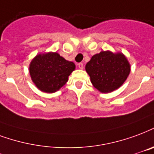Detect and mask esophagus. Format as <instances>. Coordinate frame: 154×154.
<instances>
[{"instance_id":"34e87169","label":"esophagus","mask_w":154,"mask_h":154,"mask_svg":"<svg viewBox=\"0 0 154 154\" xmlns=\"http://www.w3.org/2000/svg\"><path fill=\"white\" fill-rule=\"evenodd\" d=\"M77 66H78V68H80V69H83V68H84V65H83L82 63H79L77 64Z\"/></svg>"}]
</instances>
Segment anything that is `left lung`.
<instances>
[{
	"label": "left lung",
	"mask_w": 154,
	"mask_h": 154,
	"mask_svg": "<svg viewBox=\"0 0 154 154\" xmlns=\"http://www.w3.org/2000/svg\"><path fill=\"white\" fill-rule=\"evenodd\" d=\"M86 71L94 88L106 94L123 85L131 72V64L121 52L101 51L86 63Z\"/></svg>",
	"instance_id": "8db88e82"
}]
</instances>
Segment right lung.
I'll return each mask as SVG.
<instances>
[{
	"mask_svg": "<svg viewBox=\"0 0 154 154\" xmlns=\"http://www.w3.org/2000/svg\"><path fill=\"white\" fill-rule=\"evenodd\" d=\"M75 68L73 62L51 51L34 57L29 64V73L32 82L41 91L54 93L65 85Z\"/></svg>",
	"mask_w": 154,
	"mask_h": 154,
	"instance_id": "add662e5",
	"label": "right lung"
}]
</instances>
